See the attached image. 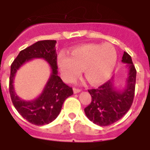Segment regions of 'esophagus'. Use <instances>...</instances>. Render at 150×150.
Instances as JSON below:
<instances>
[{"mask_svg":"<svg viewBox=\"0 0 150 150\" xmlns=\"http://www.w3.org/2000/svg\"><path fill=\"white\" fill-rule=\"evenodd\" d=\"M73 91H74V94H76V93H79V92H80V91H81V90L79 89V88H73Z\"/></svg>","mask_w":150,"mask_h":150,"instance_id":"esophagus-1","label":"esophagus"}]
</instances>
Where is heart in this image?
Here are the masks:
<instances>
[{"label":"heart","instance_id":"heart-1","mask_svg":"<svg viewBox=\"0 0 150 150\" xmlns=\"http://www.w3.org/2000/svg\"><path fill=\"white\" fill-rule=\"evenodd\" d=\"M70 55L61 52L57 64L63 79L71 83L76 79L83 69L91 85H100L110 79L117 62V52L109 43H87L73 48Z\"/></svg>","mask_w":150,"mask_h":150}]
</instances>
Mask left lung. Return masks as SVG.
I'll list each match as a JSON object with an SVG mask.
<instances>
[{"instance_id":"left-lung-1","label":"left lung","mask_w":150,"mask_h":150,"mask_svg":"<svg viewBox=\"0 0 150 150\" xmlns=\"http://www.w3.org/2000/svg\"><path fill=\"white\" fill-rule=\"evenodd\" d=\"M122 62L128 67L126 85L122 90L116 89L113 77L96 89L88 90L91 101L84 109L85 113L90 121L100 126H107L120 120L133 103L137 71L132 57L125 52Z\"/></svg>"}]
</instances>
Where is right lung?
Wrapping results in <instances>:
<instances>
[{
  "instance_id": "right-lung-1",
  "label": "right lung",
  "mask_w": 150,
  "mask_h": 150,
  "mask_svg": "<svg viewBox=\"0 0 150 150\" xmlns=\"http://www.w3.org/2000/svg\"><path fill=\"white\" fill-rule=\"evenodd\" d=\"M55 44L56 40L38 41L22 50L11 64L9 89L12 102L24 119L36 125H44L55 120L60 113L64 101L74 94L72 88L58 76ZM34 58L44 59L50 65L52 72L42 93L37 99L27 102L16 95L13 82L20 67Z\"/></svg>"
}]
</instances>
